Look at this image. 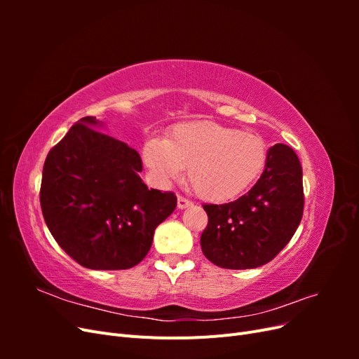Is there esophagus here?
<instances>
[{
  "label": "esophagus",
  "mask_w": 359,
  "mask_h": 359,
  "mask_svg": "<svg viewBox=\"0 0 359 359\" xmlns=\"http://www.w3.org/2000/svg\"><path fill=\"white\" fill-rule=\"evenodd\" d=\"M190 205H193V202H191L190 199L184 198V196H178V208H180V210L187 208V206H190Z\"/></svg>",
  "instance_id": "1"
}]
</instances>
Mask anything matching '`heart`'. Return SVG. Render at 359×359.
<instances>
[{"label": "heart", "instance_id": "heart-1", "mask_svg": "<svg viewBox=\"0 0 359 359\" xmlns=\"http://www.w3.org/2000/svg\"><path fill=\"white\" fill-rule=\"evenodd\" d=\"M147 166L168 181L189 168V182L201 198L226 201L252 184L266 161V147L256 135L212 121L178 124L168 140L153 137L144 148Z\"/></svg>", "mask_w": 359, "mask_h": 359}]
</instances>
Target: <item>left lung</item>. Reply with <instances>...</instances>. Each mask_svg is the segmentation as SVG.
<instances>
[{
    "label": "left lung",
    "mask_w": 359,
    "mask_h": 359,
    "mask_svg": "<svg viewBox=\"0 0 359 359\" xmlns=\"http://www.w3.org/2000/svg\"><path fill=\"white\" fill-rule=\"evenodd\" d=\"M208 224L201 236L205 257L220 268L250 269L273 260L292 240L302 219V168L290 147L268 151L255 186L229 203H206Z\"/></svg>",
    "instance_id": "left-lung-1"
}]
</instances>
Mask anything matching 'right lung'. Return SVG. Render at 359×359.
Instances as JSON below:
<instances>
[{
  "label": "right lung",
  "instance_id": "add662e5",
  "mask_svg": "<svg viewBox=\"0 0 359 359\" xmlns=\"http://www.w3.org/2000/svg\"><path fill=\"white\" fill-rule=\"evenodd\" d=\"M83 116L45 160L40 186L43 219L58 245L90 269H128L153 244L156 227L177 206L175 193L140 180L136 149L107 136Z\"/></svg>",
  "mask_w": 359,
  "mask_h": 359
}]
</instances>
